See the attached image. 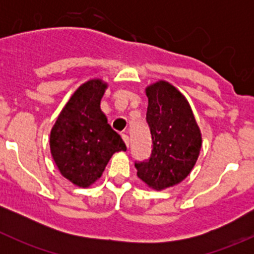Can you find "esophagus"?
Returning a JSON list of instances; mask_svg holds the SVG:
<instances>
[{
    "label": "esophagus",
    "instance_id": "34e87169",
    "mask_svg": "<svg viewBox=\"0 0 254 254\" xmlns=\"http://www.w3.org/2000/svg\"><path fill=\"white\" fill-rule=\"evenodd\" d=\"M122 137H123V140H124L125 145L129 146V145H130V137H129V135H127V134H122Z\"/></svg>",
    "mask_w": 254,
    "mask_h": 254
}]
</instances>
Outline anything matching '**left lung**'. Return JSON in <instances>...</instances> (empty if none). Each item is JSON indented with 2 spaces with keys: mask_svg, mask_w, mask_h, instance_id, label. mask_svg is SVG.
<instances>
[{
  "mask_svg": "<svg viewBox=\"0 0 254 254\" xmlns=\"http://www.w3.org/2000/svg\"><path fill=\"white\" fill-rule=\"evenodd\" d=\"M146 124L152 139L147 160L135 161L137 177L153 189L183 181L198 160L201 136L193 112L183 94L168 82L146 88Z\"/></svg>",
  "mask_w": 254,
  "mask_h": 254,
  "instance_id": "8db88e82",
  "label": "left lung"
}]
</instances>
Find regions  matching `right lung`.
<instances>
[{
  "label": "right lung",
  "mask_w": 254,
  "mask_h": 254,
  "mask_svg": "<svg viewBox=\"0 0 254 254\" xmlns=\"http://www.w3.org/2000/svg\"><path fill=\"white\" fill-rule=\"evenodd\" d=\"M107 84L91 79L82 84L58 117L50 150L59 171L78 187H88L103 173L113 153L127 146L101 111Z\"/></svg>",
  "instance_id": "right-lung-1"
}]
</instances>
